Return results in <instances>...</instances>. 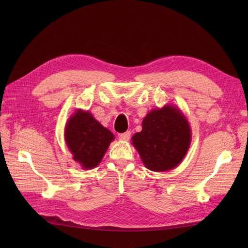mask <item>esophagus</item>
<instances>
[{
    "instance_id": "esophagus-1",
    "label": "esophagus",
    "mask_w": 248,
    "mask_h": 248,
    "mask_svg": "<svg viewBox=\"0 0 248 248\" xmlns=\"http://www.w3.org/2000/svg\"><path fill=\"white\" fill-rule=\"evenodd\" d=\"M131 136V132L130 131H126L124 133L119 134V140H128L130 139Z\"/></svg>"
}]
</instances>
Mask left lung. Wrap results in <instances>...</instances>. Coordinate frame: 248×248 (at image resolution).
<instances>
[{
	"label": "left lung",
	"instance_id": "8db88e82",
	"mask_svg": "<svg viewBox=\"0 0 248 248\" xmlns=\"http://www.w3.org/2000/svg\"><path fill=\"white\" fill-rule=\"evenodd\" d=\"M140 132L133 134L132 145L144 166L153 171L178 167L188 152L191 129L183 111L172 104L149 111Z\"/></svg>",
	"mask_w": 248,
	"mask_h": 248
}]
</instances>
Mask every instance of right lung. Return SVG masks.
I'll list each match as a JSON object with an SVG mask.
<instances>
[{
	"instance_id": "add662e5",
	"label": "right lung",
	"mask_w": 248,
	"mask_h": 248,
	"mask_svg": "<svg viewBox=\"0 0 248 248\" xmlns=\"http://www.w3.org/2000/svg\"><path fill=\"white\" fill-rule=\"evenodd\" d=\"M66 145L74 161L84 170L96 168L115 136L103 127L89 110L81 108L69 117L64 129Z\"/></svg>"
}]
</instances>
